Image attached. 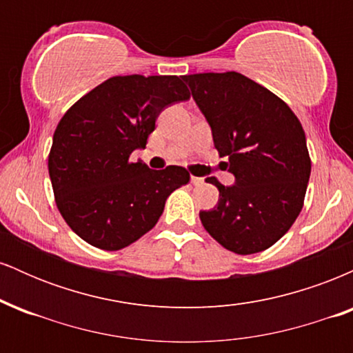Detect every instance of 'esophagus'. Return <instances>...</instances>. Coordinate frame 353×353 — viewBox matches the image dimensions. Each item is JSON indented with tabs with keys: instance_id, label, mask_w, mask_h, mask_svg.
<instances>
[{
	"instance_id": "obj_1",
	"label": "esophagus",
	"mask_w": 353,
	"mask_h": 353,
	"mask_svg": "<svg viewBox=\"0 0 353 353\" xmlns=\"http://www.w3.org/2000/svg\"><path fill=\"white\" fill-rule=\"evenodd\" d=\"M190 182H192V184H194V185H201V184H204V177L190 176Z\"/></svg>"
}]
</instances>
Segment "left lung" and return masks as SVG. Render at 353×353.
Listing matches in <instances>:
<instances>
[{
  "mask_svg": "<svg viewBox=\"0 0 353 353\" xmlns=\"http://www.w3.org/2000/svg\"><path fill=\"white\" fill-rule=\"evenodd\" d=\"M212 129L214 145L229 157L236 184L219 189L202 225L222 247L247 255L269 249L301 214L310 157L301 121L281 98L236 71L182 78Z\"/></svg>",
  "mask_w": 353,
  "mask_h": 353,
  "instance_id": "1",
  "label": "left lung"
}]
</instances>
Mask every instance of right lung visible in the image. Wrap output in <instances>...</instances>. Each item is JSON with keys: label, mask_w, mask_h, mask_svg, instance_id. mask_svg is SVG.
I'll use <instances>...</instances> for the list:
<instances>
[{"label": "right lung", "mask_w": 353, "mask_h": 353, "mask_svg": "<svg viewBox=\"0 0 353 353\" xmlns=\"http://www.w3.org/2000/svg\"><path fill=\"white\" fill-rule=\"evenodd\" d=\"M189 98L177 76H114L61 117L48 169L61 216L83 241L124 249L157 224L165 199L188 184L181 165L151 171L129 157L145 148L164 108Z\"/></svg>", "instance_id": "obj_1"}]
</instances>
